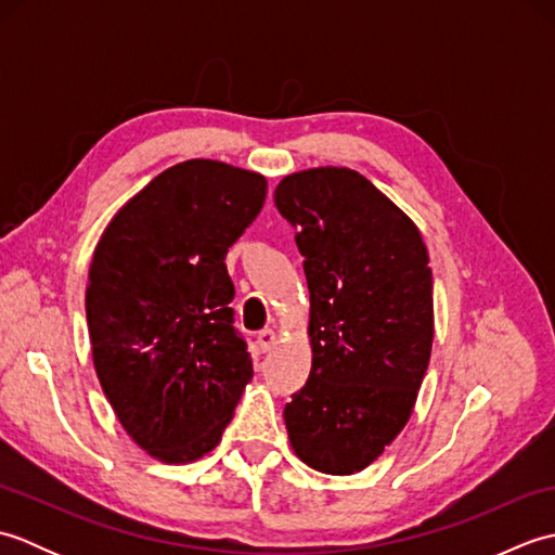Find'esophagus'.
<instances>
[{
    "instance_id": "esophagus-1",
    "label": "esophagus",
    "mask_w": 555,
    "mask_h": 555,
    "mask_svg": "<svg viewBox=\"0 0 555 555\" xmlns=\"http://www.w3.org/2000/svg\"><path fill=\"white\" fill-rule=\"evenodd\" d=\"M257 344H259V348H262V350L267 352V350L274 348V344H276V334L271 332V328H262V332L257 334Z\"/></svg>"
}]
</instances>
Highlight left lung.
<instances>
[{"label": "left lung", "instance_id": "1", "mask_svg": "<svg viewBox=\"0 0 555 555\" xmlns=\"http://www.w3.org/2000/svg\"><path fill=\"white\" fill-rule=\"evenodd\" d=\"M276 209L296 229L310 291L312 370L284 408L293 451L356 475L405 427L427 372L434 296L415 223L362 173L286 176Z\"/></svg>", "mask_w": 555, "mask_h": 555}]
</instances>
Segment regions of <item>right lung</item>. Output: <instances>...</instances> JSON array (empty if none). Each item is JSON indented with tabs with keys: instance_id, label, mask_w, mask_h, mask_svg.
<instances>
[{
	"instance_id": "obj_1",
	"label": "right lung",
	"mask_w": 555,
	"mask_h": 555,
	"mask_svg": "<svg viewBox=\"0 0 555 555\" xmlns=\"http://www.w3.org/2000/svg\"><path fill=\"white\" fill-rule=\"evenodd\" d=\"M264 197L262 173L188 159L128 199L92 255L98 379L126 434L162 463L209 453L253 379L223 259Z\"/></svg>"
}]
</instances>
